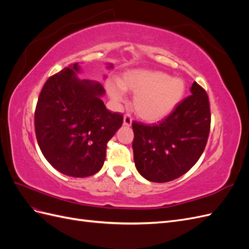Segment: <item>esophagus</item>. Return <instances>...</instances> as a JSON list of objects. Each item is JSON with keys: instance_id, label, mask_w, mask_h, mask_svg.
<instances>
[{"instance_id": "34e87169", "label": "esophagus", "mask_w": 249, "mask_h": 249, "mask_svg": "<svg viewBox=\"0 0 249 249\" xmlns=\"http://www.w3.org/2000/svg\"><path fill=\"white\" fill-rule=\"evenodd\" d=\"M132 122H133V118L130 114H125L124 116V124L126 125V126H130L132 124Z\"/></svg>"}]
</instances>
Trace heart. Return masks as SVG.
I'll list each match as a JSON object with an SVG mask.
<instances>
[{"mask_svg": "<svg viewBox=\"0 0 249 249\" xmlns=\"http://www.w3.org/2000/svg\"><path fill=\"white\" fill-rule=\"evenodd\" d=\"M124 91L134 95V109L146 122H157L169 115L182 102L186 85L179 78H171L163 71L133 70L123 74L118 86L110 85L113 100L122 101Z\"/></svg>", "mask_w": 249, "mask_h": 249, "instance_id": "b5f03b06", "label": "heart"}]
</instances>
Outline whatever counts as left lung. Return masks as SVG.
I'll return each mask as SVG.
<instances>
[{
    "label": "left lung",
    "mask_w": 249,
    "mask_h": 249,
    "mask_svg": "<svg viewBox=\"0 0 249 249\" xmlns=\"http://www.w3.org/2000/svg\"><path fill=\"white\" fill-rule=\"evenodd\" d=\"M191 95L157 124L134 122V161L140 175L166 183L190 170L205 150L211 125L209 97L194 82Z\"/></svg>",
    "instance_id": "1"
}]
</instances>
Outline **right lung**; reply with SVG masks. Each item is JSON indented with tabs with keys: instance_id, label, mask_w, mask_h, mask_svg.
Masks as SVG:
<instances>
[{
	"instance_id": "obj_1",
	"label": "right lung",
	"mask_w": 249,
	"mask_h": 249,
	"mask_svg": "<svg viewBox=\"0 0 249 249\" xmlns=\"http://www.w3.org/2000/svg\"><path fill=\"white\" fill-rule=\"evenodd\" d=\"M80 71L79 63H73L50 77L35 109V133L42 155L55 169L73 178L100 171L107 143L124 120L105 106L101 83L79 79Z\"/></svg>"
}]
</instances>
